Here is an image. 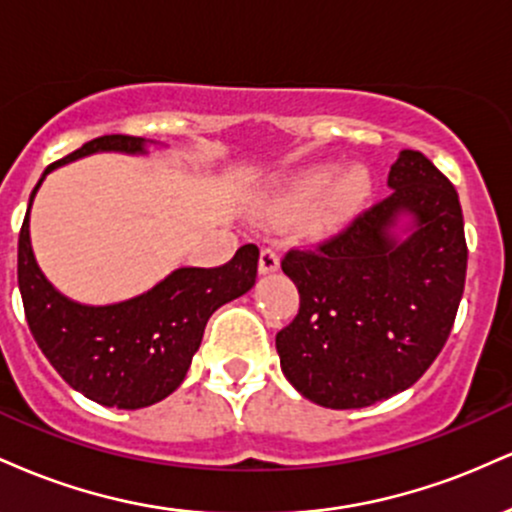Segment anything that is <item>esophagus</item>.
Segmentation results:
<instances>
[{
  "instance_id": "1",
  "label": "esophagus",
  "mask_w": 512,
  "mask_h": 512,
  "mask_svg": "<svg viewBox=\"0 0 512 512\" xmlns=\"http://www.w3.org/2000/svg\"><path fill=\"white\" fill-rule=\"evenodd\" d=\"M279 269V252L274 248H262L260 250V274H269Z\"/></svg>"
}]
</instances>
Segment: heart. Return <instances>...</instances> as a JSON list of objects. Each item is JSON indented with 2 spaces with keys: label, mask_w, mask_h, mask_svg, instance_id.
<instances>
[{
  "label": "heart",
  "mask_w": 512,
  "mask_h": 512,
  "mask_svg": "<svg viewBox=\"0 0 512 512\" xmlns=\"http://www.w3.org/2000/svg\"><path fill=\"white\" fill-rule=\"evenodd\" d=\"M370 173L363 166H354L334 175L332 163L305 168L286 182L274 202L276 214H291L315 197L308 223L315 233H327L346 223L366 204L370 195Z\"/></svg>",
  "instance_id": "obj_1"
}]
</instances>
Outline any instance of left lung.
<instances>
[{
	"label": "left lung",
	"instance_id": "left-lung-1",
	"mask_svg": "<svg viewBox=\"0 0 512 512\" xmlns=\"http://www.w3.org/2000/svg\"><path fill=\"white\" fill-rule=\"evenodd\" d=\"M392 192L315 248H291L281 269L301 293L276 332L286 380L310 402L361 409L407 390L448 342L467 276V240L455 187L421 151L404 149ZM399 213L415 216L402 244Z\"/></svg>",
	"mask_w": 512,
	"mask_h": 512
}]
</instances>
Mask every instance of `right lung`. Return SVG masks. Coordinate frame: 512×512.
<instances>
[{"mask_svg": "<svg viewBox=\"0 0 512 512\" xmlns=\"http://www.w3.org/2000/svg\"><path fill=\"white\" fill-rule=\"evenodd\" d=\"M96 151L142 154L144 139L127 134L91 139L50 163L43 178L62 163ZM43 178L33 187L31 202ZM28 211L19 233V289L28 327L64 383L103 407H151L178 390L211 313L250 291L257 279L260 250L248 243L221 267L175 269L154 289L125 303L98 308L74 303L52 289L35 264Z\"/></svg>", "mask_w": 512, "mask_h": 512, "instance_id": "obj_1", "label": "right lung"}]
</instances>
